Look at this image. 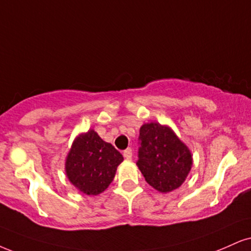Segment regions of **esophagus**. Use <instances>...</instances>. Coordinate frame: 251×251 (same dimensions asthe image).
Wrapping results in <instances>:
<instances>
[{
    "label": "esophagus",
    "instance_id": "esophagus-1",
    "mask_svg": "<svg viewBox=\"0 0 251 251\" xmlns=\"http://www.w3.org/2000/svg\"><path fill=\"white\" fill-rule=\"evenodd\" d=\"M123 156H125V158H126V159H131L132 150L130 149V148H128V149H126L125 151H123Z\"/></svg>",
    "mask_w": 251,
    "mask_h": 251
}]
</instances>
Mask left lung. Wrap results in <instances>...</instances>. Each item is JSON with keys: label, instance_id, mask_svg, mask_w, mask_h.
<instances>
[{"label": "left lung", "instance_id": "1", "mask_svg": "<svg viewBox=\"0 0 251 251\" xmlns=\"http://www.w3.org/2000/svg\"><path fill=\"white\" fill-rule=\"evenodd\" d=\"M138 141L136 164L148 184L163 193L180 186L191 170L192 154L175 132L159 123H147Z\"/></svg>", "mask_w": 251, "mask_h": 251}]
</instances>
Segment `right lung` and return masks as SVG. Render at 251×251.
Masks as SVG:
<instances>
[{
  "instance_id": "obj_1",
  "label": "right lung",
  "mask_w": 251,
  "mask_h": 251,
  "mask_svg": "<svg viewBox=\"0 0 251 251\" xmlns=\"http://www.w3.org/2000/svg\"><path fill=\"white\" fill-rule=\"evenodd\" d=\"M123 157L94 130L75 138L66 158V175L82 193L97 196L109 186Z\"/></svg>"
}]
</instances>
